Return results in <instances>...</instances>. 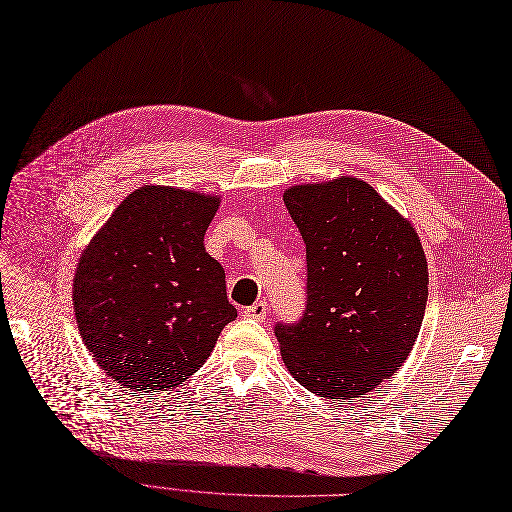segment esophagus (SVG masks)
I'll return each mask as SVG.
<instances>
[{
  "mask_svg": "<svg viewBox=\"0 0 512 512\" xmlns=\"http://www.w3.org/2000/svg\"><path fill=\"white\" fill-rule=\"evenodd\" d=\"M242 314L246 316V318H255V320H263L268 316V301L266 299H259V301H255L253 306H249V308H244L242 310Z\"/></svg>",
  "mask_w": 512,
  "mask_h": 512,
  "instance_id": "esophagus-1",
  "label": "esophagus"
}]
</instances>
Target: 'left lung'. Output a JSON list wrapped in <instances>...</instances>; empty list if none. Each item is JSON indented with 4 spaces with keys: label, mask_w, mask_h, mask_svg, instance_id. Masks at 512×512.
Returning a JSON list of instances; mask_svg holds the SVG:
<instances>
[{
    "label": "left lung",
    "mask_w": 512,
    "mask_h": 512,
    "mask_svg": "<svg viewBox=\"0 0 512 512\" xmlns=\"http://www.w3.org/2000/svg\"><path fill=\"white\" fill-rule=\"evenodd\" d=\"M285 204L306 242V310L274 333L295 380L352 401L401 369L418 339L428 268L413 225L354 177L293 185Z\"/></svg>",
    "instance_id": "left-lung-1"
}]
</instances>
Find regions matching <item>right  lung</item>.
Wrapping results in <instances>:
<instances>
[{
  "mask_svg": "<svg viewBox=\"0 0 512 512\" xmlns=\"http://www.w3.org/2000/svg\"><path fill=\"white\" fill-rule=\"evenodd\" d=\"M217 208V196L143 185L82 253L73 276L75 323L94 361L120 386H179L238 316L221 263L204 251Z\"/></svg>",
  "mask_w": 512,
  "mask_h": 512,
  "instance_id": "1",
  "label": "right lung"
}]
</instances>
